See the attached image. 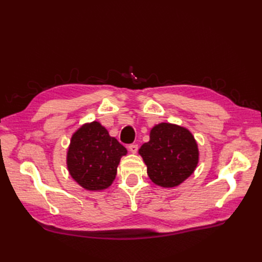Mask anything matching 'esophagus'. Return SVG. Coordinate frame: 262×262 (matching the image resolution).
<instances>
[{
  "label": "esophagus",
  "mask_w": 262,
  "mask_h": 262,
  "mask_svg": "<svg viewBox=\"0 0 262 262\" xmlns=\"http://www.w3.org/2000/svg\"><path fill=\"white\" fill-rule=\"evenodd\" d=\"M128 147H129V150H130V152H131V153H133V154H134V153H137V152H138V148H139V146H138L137 144H130Z\"/></svg>",
  "instance_id": "34e87169"
}]
</instances>
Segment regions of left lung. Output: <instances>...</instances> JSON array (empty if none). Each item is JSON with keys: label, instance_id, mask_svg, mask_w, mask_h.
Returning a JSON list of instances; mask_svg holds the SVG:
<instances>
[{"label": "left lung", "instance_id": "left-lung-1", "mask_svg": "<svg viewBox=\"0 0 262 262\" xmlns=\"http://www.w3.org/2000/svg\"><path fill=\"white\" fill-rule=\"evenodd\" d=\"M147 175L156 185H180L196 167L199 150L192 134L182 126L160 123L150 130L149 141L139 149Z\"/></svg>", "mask_w": 262, "mask_h": 262}]
</instances>
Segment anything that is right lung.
Listing matches in <instances>:
<instances>
[{"mask_svg":"<svg viewBox=\"0 0 262 262\" xmlns=\"http://www.w3.org/2000/svg\"><path fill=\"white\" fill-rule=\"evenodd\" d=\"M126 148L94 121L84 124L71 139L68 168L73 179L87 190H102L113 184Z\"/></svg>","mask_w":262,"mask_h":262,"instance_id":"right-lung-1","label":"right lung"}]
</instances>
